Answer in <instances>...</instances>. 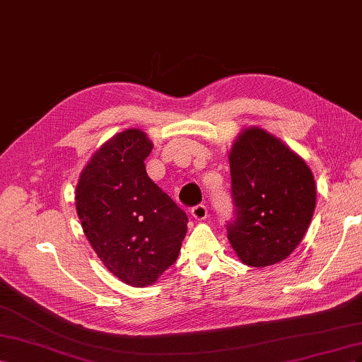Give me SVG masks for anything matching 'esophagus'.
<instances>
[{"mask_svg": "<svg viewBox=\"0 0 362 362\" xmlns=\"http://www.w3.org/2000/svg\"><path fill=\"white\" fill-rule=\"evenodd\" d=\"M191 214L195 220H204L206 216H208V208H206L204 204H197L194 206V208L191 209Z\"/></svg>", "mask_w": 362, "mask_h": 362, "instance_id": "34e87169", "label": "esophagus"}]
</instances>
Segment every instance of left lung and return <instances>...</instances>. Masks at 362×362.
<instances>
[{"instance_id":"1","label":"left lung","mask_w":362,"mask_h":362,"mask_svg":"<svg viewBox=\"0 0 362 362\" xmlns=\"http://www.w3.org/2000/svg\"><path fill=\"white\" fill-rule=\"evenodd\" d=\"M233 218L226 230L250 267L284 261L300 244L315 209V182L305 160L262 129L244 130L229 154Z\"/></svg>"}]
</instances>
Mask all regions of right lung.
I'll return each instance as SVG.
<instances>
[{"instance_id": "add662e5", "label": "right lung", "mask_w": 362, "mask_h": 362, "mask_svg": "<svg viewBox=\"0 0 362 362\" xmlns=\"http://www.w3.org/2000/svg\"><path fill=\"white\" fill-rule=\"evenodd\" d=\"M153 148L129 129L103 146L80 174L76 208L86 238L119 281L147 286L177 259L188 216L146 171Z\"/></svg>"}]
</instances>
